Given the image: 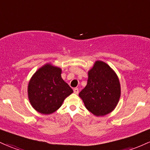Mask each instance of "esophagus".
Segmentation results:
<instances>
[{"label": "esophagus", "instance_id": "34e87169", "mask_svg": "<svg viewBox=\"0 0 150 150\" xmlns=\"http://www.w3.org/2000/svg\"><path fill=\"white\" fill-rule=\"evenodd\" d=\"M74 93L75 94H76V95H78V94L79 93V90H78V88H74Z\"/></svg>", "mask_w": 150, "mask_h": 150}]
</instances>
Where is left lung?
<instances>
[{"label":"left lung","mask_w":150,"mask_h":150,"mask_svg":"<svg viewBox=\"0 0 150 150\" xmlns=\"http://www.w3.org/2000/svg\"><path fill=\"white\" fill-rule=\"evenodd\" d=\"M88 84L79 93L87 110L97 117L115 109L121 95L119 78L106 62L96 60L88 70Z\"/></svg>","instance_id":"left-lung-1"}]
</instances>
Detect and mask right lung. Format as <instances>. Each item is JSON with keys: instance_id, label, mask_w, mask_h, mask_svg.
I'll use <instances>...</instances> for the list:
<instances>
[{"instance_id": "obj_1", "label": "right lung", "mask_w": 150, "mask_h": 150, "mask_svg": "<svg viewBox=\"0 0 150 150\" xmlns=\"http://www.w3.org/2000/svg\"><path fill=\"white\" fill-rule=\"evenodd\" d=\"M62 69L46 63L36 70L28 85L31 106L43 115H50L61 107L73 90L61 77Z\"/></svg>"}]
</instances>
